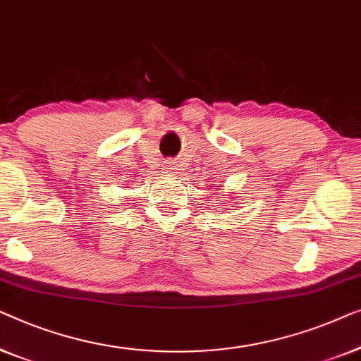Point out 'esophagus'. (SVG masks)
Listing matches in <instances>:
<instances>
[{"label": "esophagus", "instance_id": "obj_1", "mask_svg": "<svg viewBox=\"0 0 361 361\" xmlns=\"http://www.w3.org/2000/svg\"><path fill=\"white\" fill-rule=\"evenodd\" d=\"M176 169H178V165H176L175 160H165V161H164V170H165V173H175Z\"/></svg>", "mask_w": 361, "mask_h": 361}]
</instances>
